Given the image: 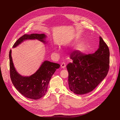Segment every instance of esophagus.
<instances>
[{
  "label": "esophagus",
  "instance_id": "obj_1",
  "mask_svg": "<svg viewBox=\"0 0 120 120\" xmlns=\"http://www.w3.org/2000/svg\"><path fill=\"white\" fill-rule=\"evenodd\" d=\"M66 66V64L64 62H63L61 63V67L62 68H64Z\"/></svg>",
  "mask_w": 120,
  "mask_h": 120
}]
</instances>
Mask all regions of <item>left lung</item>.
Segmentation results:
<instances>
[{
    "label": "left lung",
    "instance_id": "obj_1",
    "mask_svg": "<svg viewBox=\"0 0 120 120\" xmlns=\"http://www.w3.org/2000/svg\"><path fill=\"white\" fill-rule=\"evenodd\" d=\"M99 39V48L94 53L87 55L75 51L71 55L73 63L68 64L66 68L69 87L75 94L82 95L92 92L108 74L109 49L101 37Z\"/></svg>",
    "mask_w": 120,
    "mask_h": 120
}]
</instances>
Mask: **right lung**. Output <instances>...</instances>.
Listing matches in <instances>:
<instances>
[{
    "mask_svg": "<svg viewBox=\"0 0 120 120\" xmlns=\"http://www.w3.org/2000/svg\"><path fill=\"white\" fill-rule=\"evenodd\" d=\"M46 37L44 34L24 35L15 42L13 48L16 47L27 40L37 39L44 44H46ZM11 53L12 50H10L9 54L10 75L11 81L15 88L23 96L31 99L37 100L44 96L47 92L48 85L51 77L56 70L60 67V64L45 60L34 74L29 76H22L15 69Z\"/></svg>",
    "mask_w": 120,
    "mask_h": 120,
    "instance_id": "add662e5",
    "label": "right lung"
}]
</instances>
